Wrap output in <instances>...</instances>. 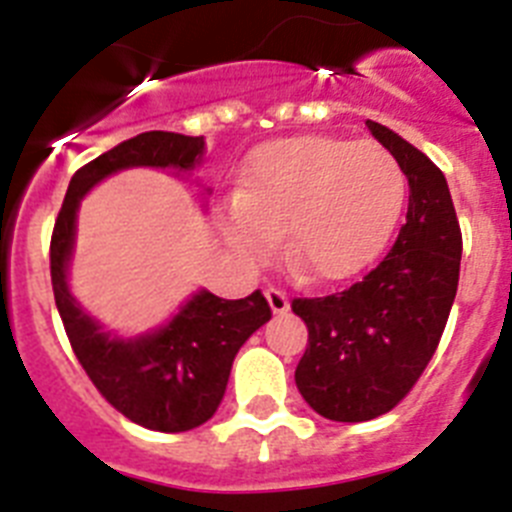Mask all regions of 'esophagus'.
Returning a JSON list of instances; mask_svg holds the SVG:
<instances>
[{
  "instance_id": "1",
  "label": "esophagus",
  "mask_w": 512,
  "mask_h": 512,
  "mask_svg": "<svg viewBox=\"0 0 512 512\" xmlns=\"http://www.w3.org/2000/svg\"><path fill=\"white\" fill-rule=\"evenodd\" d=\"M264 295H266V300H269V307L274 315H284V312L289 310L287 292H282V289H277V287H269Z\"/></svg>"
}]
</instances>
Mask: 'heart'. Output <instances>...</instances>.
I'll list each match as a JSON object with an SVG mask.
<instances>
[{
  "mask_svg": "<svg viewBox=\"0 0 512 512\" xmlns=\"http://www.w3.org/2000/svg\"><path fill=\"white\" fill-rule=\"evenodd\" d=\"M405 194L400 161L377 140H271L248 158L225 233L241 256L264 261L284 230L289 264L315 282H338L382 251Z\"/></svg>",
  "mask_w": 512,
  "mask_h": 512,
  "instance_id": "b5f03b06",
  "label": "heart"
}]
</instances>
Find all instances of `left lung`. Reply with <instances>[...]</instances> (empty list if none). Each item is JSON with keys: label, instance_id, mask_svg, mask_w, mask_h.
<instances>
[{"label": "left lung", "instance_id": "left-lung-1", "mask_svg": "<svg viewBox=\"0 0 512 512\" xmlns=\"http://www.w3.org/2000/svg\"><path fill=\"white\" fill-rule=\"evenodd\" d=\"M366 128L400 161L410 200L395 246L364 279L325 297H295L307 325L300 395L318 415L361 423L405 400L436 354L461 264L449 184L431 158L379 122Z\"/></svg>", "mask_w": 512, "mask_h": 512}]
</instances>
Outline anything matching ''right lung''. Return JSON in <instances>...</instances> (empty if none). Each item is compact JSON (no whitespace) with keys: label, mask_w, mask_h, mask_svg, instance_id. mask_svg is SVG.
<instances>
[{"label":"right lung","mask_w":512,"mask_h":512,"mask_svg":"<svg viewBox=\"0 0 512 512\" xmlns=\"http://www.w3.org/2000/svg\"><path fill=\"white\" fill-rule=\"evenodd\" d=\"M205 151L202 135L151 130L102 153L71 176L51 235V282L76 359L99 395L133 423L161 433L192 431L215 415L238 348L271 318L261 289L243 300L197 292L174 320L148 336L104 333L71 297L66 271L81 197L104 176L130 166L189 171Z\"/></svg>","instance_id":"obj_1"}]
</instances>
